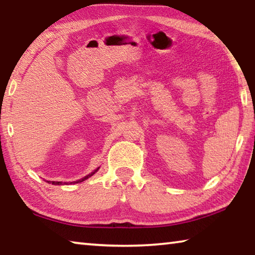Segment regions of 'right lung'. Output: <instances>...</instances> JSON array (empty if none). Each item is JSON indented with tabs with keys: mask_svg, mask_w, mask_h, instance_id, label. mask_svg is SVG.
<instances>
[{
	"mask_svg": "<svg viewBox=\"0 0 255 255\" xmlns=\"http://www.w3.org/2000/svg\"><path fill=\"white\" fill-rule=\"evenodd\" d=\"M98 170H99V169H97L96 171L92 172V173H91V174H89L88 176H85V178H83L82 180H80V182H82V181H84V180H86L88 178H90V176H92L94 173H96V172H97ZM47 182H48V183H51V184H55V185H59V184H62V182H58V181H47ZM75 183H77V182H75Z\"/></svg>",
	"mask_w": 255,
	"mask_h": 255,
	"instance_id": "right-lung-1",
	"label": "right lung"
}]
</instances>
